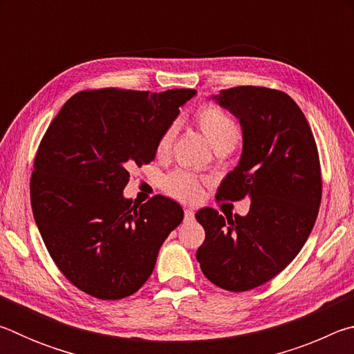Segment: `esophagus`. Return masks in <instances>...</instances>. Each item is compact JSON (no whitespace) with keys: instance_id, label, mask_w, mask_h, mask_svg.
Segmentation results:
<instances>
[{"instance_id":"34e87169","label":"esophagus","mask_w":354,"mask_h":354,"mask_svg":"<svg viewBox=\"0 0 354 354\" xmlns=\"http://www.w3.org/2000/svg\"><path fill=\"white\" fill-rule=\"evenodd\" d=\"M194 217H195L194 209H184V218L185 220H194Z\"/></svg>"}]
</instances>
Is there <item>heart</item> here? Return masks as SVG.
Wrapping results in <instances>:
<instances>
[{
    "mask_svg": "<svg viewBox=\"0 0 354 354\" xmlns=\"http://www.w3.org/2000/svg\"><path fill=\"white\" fill-rule=\"evenodd\" d=\"M195 122L203 136L206 137L215 153H231L241 140V128L225 111L217 106H203L196 112ZM178 133V124L170 123L156 143L158 156H165L170 151ZM203 179L185 170H173L162 179V189L167 195L181 201L195 200L203 189Z\"/></svg>",
    "mask_w": 354,
    "mask_h": 354,
    "instance_id": "b5f03b06",
    "label": "heart"
}]
</instances>
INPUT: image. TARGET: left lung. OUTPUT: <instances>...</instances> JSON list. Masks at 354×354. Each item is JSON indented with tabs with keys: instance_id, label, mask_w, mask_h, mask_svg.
Masks as SVG:
<instances>
[{
	"instance_id": "8db88e82",
	"label": "left lung",
	"mask_w": 354,
	"mask_h": 354,
	"mask_svg": "<svg viewBox=\"0 0 354 354\" xmlns=\"http://www.w3.org/2000/svg\"><path fill=\"white\" fill-rule=\"evenodd\" d=\"M218 104L241 120V162L215 198H250L247 215L200 209L206 237L196 251L205 277L230 292H245L277 277L303 248L322 201L319 149L304 113L277 88L237 86L220 91Z\"/></svg>"
}]
</instances>
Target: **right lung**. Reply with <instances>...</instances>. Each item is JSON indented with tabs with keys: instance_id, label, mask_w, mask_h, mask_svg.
<instances>
[{
	"instance_id": "right-lung-1",
	"label": "right lung",
	"mask_w": 354,
	"mask_h": 354,
	"mask_svg": "<svg viewBox=\"0 0 354 354\" xmlns=\"http://www.w3.org/2000/svg\"><path fill=\"white\" fill-rule=\"evenodd\" d=\"M194 95V88L82 91L41 137L31 175L35 223L59 270L87 295H133L183 221L176 201L154 195L133 206L123 189L129 169L154 160L159 136Z\"/></svg>"
}]
</instances>
